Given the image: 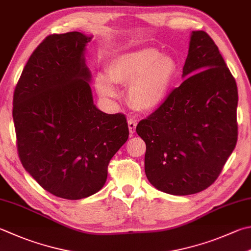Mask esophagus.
Segmentation results:
<instances>
[{"mask_svg": "<svg viewBox=\"0 0 251 251\" xmlns=\"http://www.w3.org/2000/svg\"><path fill=\"white\" fill-rule=\"evenodd\" d=\"M127 126H129V131H130V134L133 135L135 133V129H136V122L134 120L130 119L127 121Z\"/></svg>", "mask_w": 251, "mask_h": 251, "instance_id": "obj_1", "label": "esophagus"}]
</instances>
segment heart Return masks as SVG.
I'll list each match as a JSON object with an SVG mask.
<instances>
[{"mask_svg": "<svg viewBox=\"0 0 251 251\" xmlns=\"http://www.w3.org/2000/svg\"><path fill=\"white\" fill-rule=\"evenodd\" d=\"M107 75L98 73L95 87L99 95L116 98L115 84L127 88V100L134 109L152 112L163 105L176 77L177 64L169 55L154 48L129 51L113 58L107 65Z\"/></svg>", "mask_w": 251, "mask_h": 251, "instance_id": "b5f03b06", "label": "heart"}]
</instances>
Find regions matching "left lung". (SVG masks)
I'll list each match as a JSON object with an SVG mask.
<instances>
[{
	"label": "left lung",
	"instance_id": "8db88e82",
	"mask_svg": "<svg viewBox=\"0 0 251 251\" xmlns=\"http://www.w3.org/2000/svg\"><path fill=\"white\" fill-rule=\"evenodd\" d=\"M184 81L136 133L144 140L145 174L158 190L188 196L213 183L237 142L238 92L212 38L192 31Z\"/></svg>",
	"mask_w": 251,
	"mask_h": 251
}]
</instances>
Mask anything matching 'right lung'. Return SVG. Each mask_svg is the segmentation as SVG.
I'll return each mask as SVG.
<instances>
[{
  "instance_id": "right-lung-1",
  "label": "right lung",
  "mask_w": 251,
  "mask_h": 251,
  "mask_svg": "<svg viewBox=\"0 0 251 251\" xmlns=\"http://www.w3.org/2000/svg\"><path fill=\"white\" fill-rule=\"evenodd\" d=\"M91 40L78 31L47 37L27 61L13 98L24 168L45 190L67 200L100 190L108 164L129 138L125 115L94 105L85 63Z\"/></svg>"
}]
</instances>
